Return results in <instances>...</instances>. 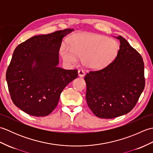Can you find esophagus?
Wrapping results in <instances>:
<instances>
[{
    "mask_svg": "<svg viewBox=\"0 0 153 153\" xmlns=\"http://www.w3.org/2000/svg\"><path fill=\"white\" fill-rule=\"evenodd\" d=\"M85 71H84L83 70H79L78 71V75H79V76H80V77H83L84 76H85Z\"/></svg>",
    "mask_w": 153,
    "mask_h": 153,
    "instance_id": "1",
    "label": "esophagus"
}]
</instances>
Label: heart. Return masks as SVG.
<instances>
[{"label":"heart","mask_w":153,"mask_h":153,"mask_svg":"<svg viewBox=\"0 0 153 153\" xmlns=\"http://www.w3.org/2000/svg\"><path fill=\"white\" fill-rule=\"evenodd\" d=\"M70 48L66 45L60 47L63 59L74 63L82 57V63L91 69H100L107 66L119 51L118 42L101 35L79 34L70 39Z\"/></svg>","instance_id":"b5f03b06"}]
</instances>
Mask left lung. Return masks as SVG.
<instances>
[{"instance_id": "left-lung-1", "label": "left lung", "mask_w": 153, "mask_h": 153, "mask_svg": "<svg viewBox=\"0 0 153 153\" xmlns=\"http://www.w3.org/2000/svg\"><path fill=\"white\" fill-rule=\"evenodd\" d=\"M116 38L120 46L115 60L102 69L89 71L84 77L87 105L100 118H114L130 112L145 88L142 56L124 38Z\"/></svg>"}]
</instances>
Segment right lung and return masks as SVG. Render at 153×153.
Here are the masks:
<instances>
[{
	"label": "right lung",
	"instance_id": "add662e5",
	"mask_svg": "<svg viewBox=\"0 0 153 153\" xmlns=\"http://www.w3.org/2000/svg\"><path fill=\"white\" fill-rule=\"evenodd\" d=\"M73 31L36 35L15 48L6 79L12 102L25 113L38 117L50 114L63 89L78 76L77 70L57 66L62 39Z\"/></svg>",
	"mask_w": 153,
	"mask_h": 153
}]
</instances>
